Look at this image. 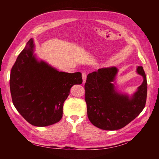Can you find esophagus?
I'll list each match as a JSON object with an SVG mask.
<instances>
[{"label": "esophagus", "mask_w": 159, "mask_h": 159, "mask_svg": "<svg viewBox=\"0 0 159 159\" xmlns=\"http://www.w3.org/2000/svg\"><path fill=\"white\" fill-rule=\"evenodd\" d=\"M86 78H87V74H86V72L85 71H83L82 72V79H83L84 84L85 82Z\"/></svg>", "instance_id": "esophagus-1"}]
</instances>
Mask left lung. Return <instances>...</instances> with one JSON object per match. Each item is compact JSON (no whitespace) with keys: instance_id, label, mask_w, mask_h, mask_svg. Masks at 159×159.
I'll return each mask as SVG.
<instances>
[{"instance_id":"8db88e82","label":"left lung","mask_w":159,"mask_h":159,"mask_svg":"<svg viewBox=\"0 0 159 159\" xmlns=\"http://www.w3.org/2000/svg\"><path fill=\"white\" fill-rule=\"evenodd\" d=\"M137 73L143 77V82L131 99L115 90V67L101 68L87 76L84 85L88 117L94 126L103 130L120 129L135 119L145 106L147 94V77L142 66Z\"/></svg>"}]
</instances>
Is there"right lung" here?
Segmentation results:
<instances>
[{
  "label": "right lung",
  "instance_id": "add662e5",
  "mask_svg": "<svg viewBox=\"0 0 159 159\" xmlns=\"http://www.w3.org/2000/svg\"><path fill=\"white\" fill-rule=\"evenodd\" d=\"M33 40L18 55L10 76L12 103L32 125L45 127L60 121L64 103L74 85L82 83L80 72L58 71L33 56Z\"/></svg>",
  "mask_w": 159,
  "mask_h": 159
}]
</instances>
